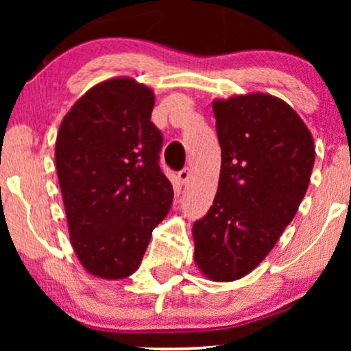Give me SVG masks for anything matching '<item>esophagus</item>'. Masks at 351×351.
I'll return each mask as SVG.
<instances>
[{"label":"esophagus","instance_id":"1","mask_svg":"<svg viewBox=\"0 0 351 351\" xmlns=\"http://www.w3.org/2000/svg\"><path fill=\"white\" fill-rule=\"evenodd\" d=\"M177 179H179V182H180L182 185H185L186 182H189V179H190V169H189V167L182 169L179 174H177Z\"/></svg>","mask_w":351,"mask_h":351}]
</instances>
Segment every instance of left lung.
Here are the masks:
<instances>
[{
	"instance_id": "8db88e82",
	"label": "left lung",
	"mask_w": 351,
	"mask_h": 351,
	"mask_svg": "<svg viewBox=\"0 0 351 351\" xmlns=\"http://www.w3.org/2000/svg\"><path fill=\"white\" fill-rule=\"evenodd\" d=\"M222 150L219 189L193 225L195 262L214 281L252 271L291 223L308 189L313 137L289 105L268 94L213 104Z\"/></svg>"
}]
</instances>
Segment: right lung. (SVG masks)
<instances>
[{"label":"right lung","mask_w":351,"mask_h":351,"mask_svg":"<svg viewBox=\"0 0 351 351\" xmlns=\"http://www.w3.org/2000/svg\"><path fill=\"white\" fill-rule=\"evenodd\" d=\"M155 95L129 78L88 90L60 124L56 166L80 262L105 280L132 275L174 191L162 174Z\"/></svg>","instance_id":"right-lung-1"}]
</instances>
